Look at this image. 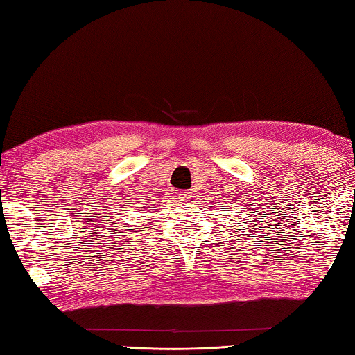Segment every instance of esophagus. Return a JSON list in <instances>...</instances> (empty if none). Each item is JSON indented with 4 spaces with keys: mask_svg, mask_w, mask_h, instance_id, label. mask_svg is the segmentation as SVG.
Here are the masks:
<instances>
[{
    "mask_svg": "<svg viewBox=\"0 0 355 355\" xmlns=\"http://www.w3.org/2000/svg\"><path fill=\"white\" fill-rule=\"evenodd\" d=\"M190 193H191V191H189V190L179 191V198H181L184 202H190L191 201V195Z\"/></svg>",
    "mask_w": 355,
    "mask_h": 355,
    "instance_id": "34e87169",
    "label": "esophagus"
}]
</instances>
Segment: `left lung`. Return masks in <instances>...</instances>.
<instances>
[{"label": "left lung", "mask_w": 355, "mask_h": 355, "mask_svg": "<svg viewBox=\"0 0 355 355\" xmlns=\"http://www.w3.org/2000/svg\"><path fill=\"white\" fill-rule=\"evenodd\" d=\"M229 206H235V207H237V204H234V202H231V204H229ZM223 207H225V206H223ZM246 223V221H245ZM245 226H248V225H245Z\"/></svg>", "instance_id": "obj_1"}]
</instances>
